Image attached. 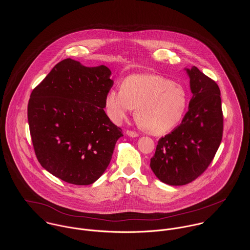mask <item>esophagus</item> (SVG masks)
<instances>
[{
  "instance_id": "1",
  "label": "esophagus",
  "mask_w": 250,
  "mask_h": 250,
  "mask_svg": "<svg viewBox=\"0 0 250 250\" xmlns=\"http://www.w3.org/2000/svg\"><path fill=\"white\" fill-rule=\"evenodd\" d=\"M126 134H127V136H129V137H131V138H137V137L139 136L137 132H135V131H130V130H128V131L126 132Z\"/></svg>"
}]
</instances>
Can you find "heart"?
<instances>
[{
  "mask_svg": "<svg viewBox=\"0 0 250 250\" xmlns=\"http://www.w3.org/2000/svg\"><path fill=\"white\" fill-rule=\"evenodd\" d=\"M188 105V94L180 83L153 74H134L124 79L121 88H111L104 98L108 118L119 124L134 107L143 129L162 135L182 120Z\"/></svg>",
  "mask_w": 250,
  "mask_h": 250,
  "instance_id": "obj_1",
  "label": "heart"
}]
</instances>
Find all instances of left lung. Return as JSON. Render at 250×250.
Listing matches in <instances>:
<instances>
[{
	"label": "left lung",
	"mask_w": 250,
	"mask_h": 250,
	"mask_svg": "<svg viewBox=\"0 0 250 250\" xmlns=\"http://www.w3.org/2000/svg\"><path fill=\"white\" fill-rule=\"evenodd\" d=\"M192 97L181 124L159 140L150 167L158 179L182 186L200 176L220 145L223 114L220 90L214 80L197 67L186 68Z\"/></svg>",
	"instance_id": "left-lung-1"
}]
</instances>
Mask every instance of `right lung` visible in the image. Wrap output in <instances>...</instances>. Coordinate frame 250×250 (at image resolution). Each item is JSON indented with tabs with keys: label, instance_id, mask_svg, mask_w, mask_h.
<instances>
[{
	"label": "right lung",
	"instance_id": "right-lung-1",
	"mask_svg": "<svg viewBox=\"0 0 250 250\" xmlns=\"http://www.w3.org/2000/svg\"><path fill=\"white\" fill-rule=\"evenodd\" d=\"M105 65L86 67L66 59L31 94L28 121L42 167L73 185L94 183L105 172L122 130L104 110L111 88Z\"/></svg>",
	"mask_w": 250,
	"mask_h": 250
}]
</instances>
